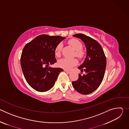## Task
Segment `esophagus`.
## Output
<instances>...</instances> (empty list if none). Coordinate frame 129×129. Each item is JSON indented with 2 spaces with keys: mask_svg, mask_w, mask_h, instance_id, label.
I'll list each match as a JSON object with an SVG mask.
<instances>
[{
  "mask_svg": "<svg viewBox=\"0 0 129 129\" xmlns=\"http://www.w3.org/2000/svg\"><path fill=\"white\" fill-rule=\"evenodd\" d=\"M64 71H65V72H66L67 73H68V74H69V73H71V72H70V71H68L67 70H66V69H65V70H64Z\"/></svg>",
  "mask_w": 129,
  "mask_h": 129,
  "instance_id": "1",
  "label": "esophagus"
}]
</instances>
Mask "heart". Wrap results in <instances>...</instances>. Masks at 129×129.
I'll use <instances>...</instances> for the list:
<instances>
[{
	"label": "heart",
	"mask_w": 129,
	"mask_h": 129,
	"mask_svg": "<svg viewBox=\"0 0 129 129\" xmlns=\"http://www.w3.org/2000/svg\"><path fill=\"white\" fill-rule=\"evenodd\" d=\"M69 44L76 50V56L80 58H82L85 54L84 50L82 49V43L78 39H72L68 41ZM61 43L58 44L54 50L55 55L57 57H60L61 51L62 48ZM78 63V60L76 59L63 58L61 59L58 62V65L63 68L66 69H70L73 66Z\"/></svg>",
	"instance_id": "b5f03b06"
}]
</instances>
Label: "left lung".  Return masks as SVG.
Returning <instances> with one entry per match:
<instances>
[{
	"mask_svg": "<svg viewBox=\"0 0 129 129\" xmlns=\"http://www.w3.org/2000/svg\"><path fill=\"white\" fill-rule=\"evenodd\" d=\"M80 39L86 47V57L84 62L78 68L86 74L79 75L77 81L72 82V86L79 93L88 94L93 92L102 83L106 67V58L100 43L82 34L73 36Z\"/></svg>",
	"mask_w": 129,
	"mask_h": 129,
	"instance_id": "1",
	"label": "left lung"
}]
</instances>
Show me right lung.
I'll use <instances>...</instances> for the list:
<instances>
[{
	"label": "right lung",
	"instance_id": "1",
	"mask_svg": "<svg viewBox=\"0 0 129 129\" xmlns=\"http://www.w3.org/2000/svg\"><path fill=\"white\" fill-rule=\"evenodd\" d=\"M65 39L59 36L41 35L23 48L20 59L22 70L26 82L35 90H49L53 87L59 73L63 71L62 68L48 66L57 62L55 48Z\"/></svg>",
	"mask_w": 129,
	"mask_h": 129
}]
</instances>
